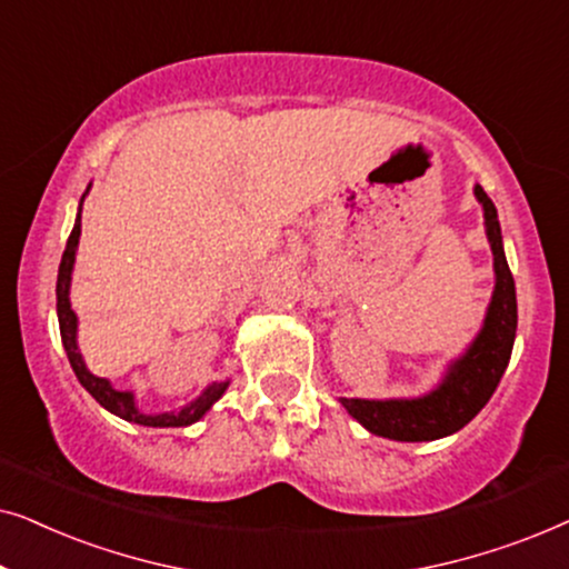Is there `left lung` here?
I'll return each instance as SVG.
<instances>
[{
    "label": "left lung",
    "instance_id": "left-lung-1",
    "mask_svg": "<svg viewBox=\"0 0 569 569\" xmlns=\"http://www.w3.org/2000/svg\"><path fill=\"white\" fill-rule=\"evenodd\" d=\"M473 197L485 212V232L492 248L495 290L485 323L471 345L450 360L446 376L432 391L415 399H339L365 430L378 438L399 442H427L448 438L471 422L492 399L512 355L518 329L516 282L502 248V230L497 209L485 189L473 186Z\"/></svg>",
    "mask_w": 569,
    "mask_h": 569
}]
</instances>
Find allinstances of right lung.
Returning a JSON list of instances; mask_svg holds the SVG:
<instances>
[{
	"instance_id": "right-lung-1",
	"label": "right lung",
	"mask_w": 569,
	"mask_h": 569,
	"mask_svg": "<svg viewBox=\"0 0 569 569\" xmlns=\"http://www.w3.org/2000/svg\"><path fill=\"white\" fill-rule=\"evenodd\" d=\"M90 191V186H88ZM88 191L82 193L80 207H77L74 228L72 236L67 240L64 256H61L59 263V277H57V316H59V331H61V345H64V352L69 357V365H72L74 376L84 386L92 399H96L100 407L111 411V415L127 419L131 425L142 427H189L199 422L201 417L207 415L209 409L214 407V401L222 399V393L228 391L230 380H212L204 391H201L197 399L186 403L181 409L173 411H154V415H147L137 407L134 391H119V388L111 386L108 378H98L88 370V365L82 360L80 345H77V313L72 310V302H69V287H72V271H74V259H77V246H80V232H82V201L88 197Z\"/></svg>"
}]
</instances>
